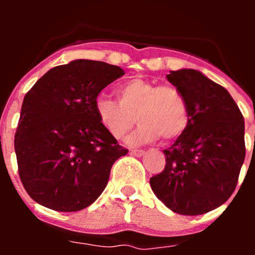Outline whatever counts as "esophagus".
I'll use <instances>...</instances> for the list:
<instances>
[{
    "instance_id": "1",
    "label": "esophagus",
    "mask_w": 255,
    "mask_h": 255,
    "mask_svg": "<svg viewBox=\"0 0 255 255\" xmlns=\"http://www.w3.org/2000/svg\"><path fill=\"white\" fill-rule=\"evenodd\" d=\"M130 153H131L132 155H135V157H141V155L144 154V150H141V149H131V150H130Z\"/></svg>"
}]
</instances>
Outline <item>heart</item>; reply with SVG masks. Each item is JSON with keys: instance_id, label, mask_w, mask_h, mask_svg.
Masks as SVG:
<instances>
[{"instance_id": "b5f03b06", "label": "heart", "mask_w": 255, "mask_h": 255, "mask_svg": "<svg viewBox=\"0 0 255 255\" xmlns=\"http://www.w3.org/2000/svg\"><path fill=\"white\" fill-rule=\"evenodd\" d=\"M117 101L98 96L94 111L101 125L115 139H123L138 120V131L130 143L153 141L161 136L171 141L185 132L189 125V103L179 88L157 85L145 79L132 78L116 88Z\"/></svg>"}]
</instances>
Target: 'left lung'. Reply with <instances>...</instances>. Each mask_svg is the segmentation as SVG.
Returning a JSON list of instances; mask_svg holds the SVG:
<instances>
[{
  "mask_svg": "<svg viewBox=\"0 0 255 255\" xmlns=\"http://www.w3.org/2000/svg\"><path fill=\"white\" fill-rule=\"evenodd\" d=\"M168 82L189 103V125L164 149L153 193L171 211L203 215L224 204L238 185L245 159L244 117L229 92L193 69L171 71Z\"/></svg>",
  "mask_w": 255,
  "mask_h": 255,
  "instance_id": "1",
  "label": "left lung"
}]
</instances>
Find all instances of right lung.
Here are the masks:
<instances>
[{
	"instance_id": "add662e5",
	"label": "right lung",
	"mask_w": 255,
	"mask_h": 255,
	"mask_svg": "<svg viewBox=\"0 0 255 255\" xmlns=\"http://www.w3.org/2000/svg\"><path fill=\"white\" fill-rule=\"evenodd\" d=\"M124 74L102 61L75 60L47 71L25 94L15 153L20 180L37 203L76 212L102 194L128 149L101 125L94 100Z\"/></svg>"
}]
</instances>
